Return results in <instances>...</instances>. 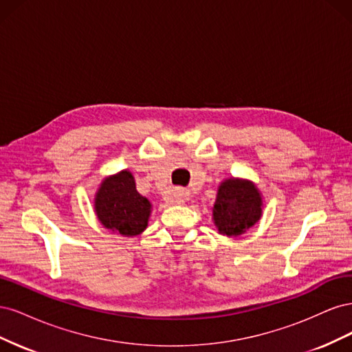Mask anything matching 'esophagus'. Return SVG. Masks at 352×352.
<instances>
[{
  "label": "esophagus",
  "instance_id": "esophagus-1",
  "mask_svg": "<svg viewBox=\"0 0 352 352\" xmlns=\"http://www.w3.org/2000/svg\"><path fill=\"white\" fill-rule=\"evenodd\" d=\"M167 199L170 202H175V204H184L189 199V190L185 188H175L168 192Z\"/></svg>",
  "mask_w": 352,
  "mask_h": 352
}]
</instances>
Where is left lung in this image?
<instances>
[{"label": "left lung", "instance_id": "1", "mask_svg": "<svg viewBox=\"0 0 352 352\" xmlns=\"http://www.w3.org/2000/svg\"><path fill=\"white\" fill-rule=\"evenodd\" d=\"M261 217V197L248 180L228 179L219 186L212 220L221 235L238 236Z\"/></svg>", "mask_w": 352, "mask_h": 352}]
</instances>
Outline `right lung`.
<instances>
[{
  "label": "right lung",
  "instance_id": "add662e5",
  "mask_svg": "<svg viewBox=\"0 0 352 352\" xmlns=\"http://www.w3.org/2000/svg\"><path fill=\"white\" fill-rule=\"evenodd\" d=\"M95 212L104 228L135 236L148 225L151 202L138 194L132 173L124 170L101 184L95 198Z\"/></svg>",
  "mask_w": 352,
  "mask_h": 352
}]
</instances>
